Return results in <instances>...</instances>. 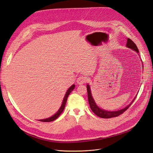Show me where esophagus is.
Listing matches in <instances>:
<instances>
[{
    "label": "esophagus",
    "mask_w": 153,
    "mask_h": 153,
    "mask_svg": "<svg viewBox=\"0 0 153 153\" xmlns=\"http://www.w3.org/2000/svg\"><path fill=\"white\" fill-rule=\"evenodd\" d=\"M87 81V78L86 76H80L77 78V81L76 82L78 84H83L86 83Z\"/></svg>",
    "instance_id": "34e87169"
}]
</instances>
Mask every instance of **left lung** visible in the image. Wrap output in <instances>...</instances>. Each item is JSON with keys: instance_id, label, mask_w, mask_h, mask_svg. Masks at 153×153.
Instances as JSON below:
<instances>
[{"instance_id": "obj_1", "label": "left lung", "mask_w": 153, "mask_h": 153, "mask_svg": "<svg viewBox=\"0 0 153 153\" xmlns=\"http://www.w3.org/2000/svg\"><path fill=\"white\" fill-rule=\"evenodd\" d=\"M126 45H127V47H128V48L136 51L137 53H139V49L137 48V47L135 44L131 39H127V43ZM87 94H88V103H89V105H90L91 109H92L94 113L96 114L97 117H99L100 118H114V117H118L119 115L123 114L125 111L130 106V105L132 104V102L134 101V100L136 98V97H135V99L133 100L132 101H131V102L128 105V106H126L125 108L118 110V111H106V110H104V109L100 108L97 106V104H96V102H95L92 96L90 86H89V85H88V84L87 85Z\"/></svg>"}]
</instances>
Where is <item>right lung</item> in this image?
Instances as JSON below:
<instances>
[{
    "mask_svg": "<svg viewBox=\"0 0 153 153\" xmlns=\"http://www.w3.org/2000/svg\"><path fill=\"white\" fill-rule=\"evenodd\" d=\"M75 85H72L68 89V91H66V94L65 96V97H64V99H63L61 106L59 108V109L57 111V112L55 114H54L53 116H52V117H51L50 118H46V119H43V120H39V121H40V122H52V121H54V120H56L57 118H58L59 116L62 113V112L63 111V110H64V109L65 108V105H66V101H67V99H68V96H69L71 92V91L73 90V89L75 88Z\"/></svg>",
    "mask_w": 153,
    "mask_h": 153,
    "instance_id": "add662e5",
    "label": "right lung"
}]
</instances>
